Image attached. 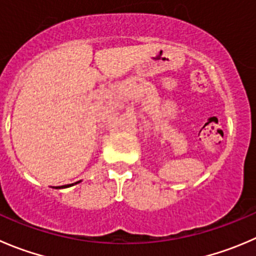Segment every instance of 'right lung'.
<instances>
[{
	"mask_svg": "<svg viewBox=\"0 0 256 256\" xmlns=\"http://www.w3.org/2000/svg\"><path fill=\"white\" fill-rule=\"evenodd\" d=\"M78 182H81V181H78V182H75V184H78ZM75 184H68V185L60 186V188H68V186H74V185H75Z\"/></svg>",
	"mask_w": 256,
	"mask_h": 256,
	"instance_id": "1",
	"label": "right lung"
}]
</instances>
